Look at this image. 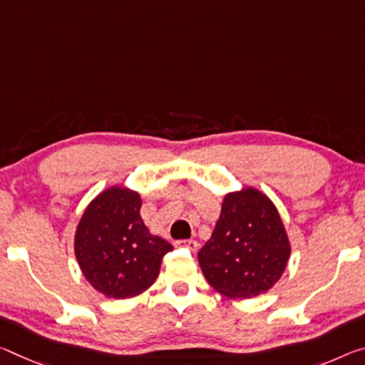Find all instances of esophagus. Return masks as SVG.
I'll return each instance as SVG.
<instances>
[{"mask_svg": "<svg viewBox=\"0 0 365 365\" xmlns=\"http://www.w3.org/2000/svg\"><path fill=\"white\" fill-rule=\"evenodd\" d=\"M177 245L188 248V250H192V252H196V250H198V247H200L198 242H196V240H178Z\"/></svg>", "mask_w": 365, "mask_h": 365, "instance_id": "1", "label": "esophagus"}]
</instances>
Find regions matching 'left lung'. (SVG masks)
<instances>
[{
	"instance_id": "left-lung-1",
	"label": "left lung",
	"mask_w": 365,
	"mask_h": 365,
	"mask_svg": "<svg viewBox=\"0 0 365 365\" xmlns=\"http://www.w3.org/2000/svg\"><path fill=\"white\" fill-rule=\"evenodd\" d=\"M289 257L291 244L274 203L259 190L247 187L224 196L221 216L198 262L219 294L250 299L279 281Z\"/></svg>"
}]
</instances>
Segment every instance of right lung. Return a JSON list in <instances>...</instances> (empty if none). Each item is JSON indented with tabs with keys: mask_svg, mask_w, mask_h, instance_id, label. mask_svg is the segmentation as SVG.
Segmentation results:
<instances>
[{
	"mask_svg": "<svg viewBox=\"0 0 365 365\" xmlns=\"http://www.w3.org/2000/svg\"><path fill=\"white\" fill-rule=\"evenodd\" d=\"M141 196L115 185L86 207L74 234V255L89 284L110 299L143 294L159 276L162 258L173 250L153 235L140 214Z\"/></svg>",
	"mask_w": 365,
	"mask_h": 365,
	"instance_id": "add662e5",
	"label": "right lung"
}]
</instances>
